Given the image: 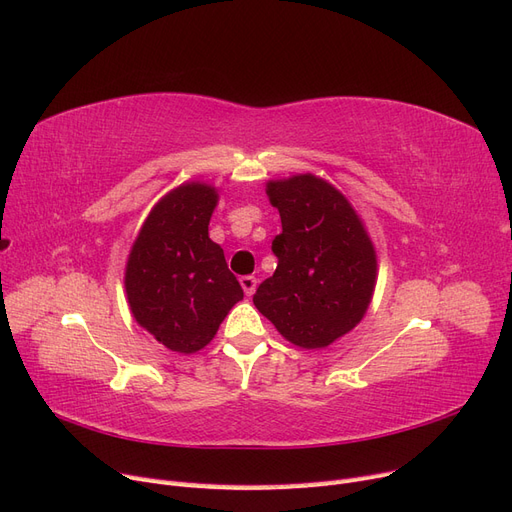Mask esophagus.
Masks as SVG:
<instances>
[{
    "mask_svg": "<svg viewBox=\"0 0 512 512\" xmlns=\"http://www.w3.org/2000/svg\"><path fill=\"white\" fill-rule=\"evenodd\" d=\"M256 286H258V280H256L254 275L241 277V288H243V292L247 294V297H252V294L256 292Z\"/></svg>",
    "mask_w": 512,
    "mask_h": 512,
    "instance_id": "esophagus-1",
    "label": "esophagus"
}]
</instances>
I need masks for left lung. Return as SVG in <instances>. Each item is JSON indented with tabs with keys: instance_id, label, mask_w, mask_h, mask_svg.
I'll return each mask as SVG.
<instances>
[{
	"instance_id": "left-lung-1",
	"label": "left lung",
	"mask_w": 512,
	"mask_h": 512,
	"mask_svg": "<svg viewBox=\"0 0 512 512\" xmlns=\"http://www.w3.org/2000/svg\"><path fill=\"white\" fill-rule=\"evenodd\" d=\"M280 211L277 269L254 294L258 312L292 346L322 350L367 312L378 280L374 241L348 196L327 179L299 173L267 181Z\"/></svg>"
}]
</instances>
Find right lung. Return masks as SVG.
Masks as SVG:
<instances>
[{
    "label": "right lung",
    "mask_w": 512,
    "mask_h": 512,
    "mask_svg": "<svg viewBox=\"0 0 512 512\" xmlns=\"http://www.w3.org/2000/svg\"><path fill=\"white\" fill-rule=\"evenodd\" d=\"M218 188L185 181L164 194L130 247L123 286L134 320L179 354L203 350L243 299L224 250L209 239Z\"/></svg>",
    "instance_id": "1"
}]
</instances>
